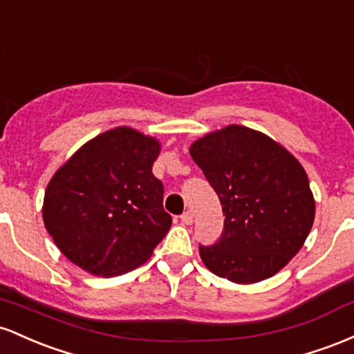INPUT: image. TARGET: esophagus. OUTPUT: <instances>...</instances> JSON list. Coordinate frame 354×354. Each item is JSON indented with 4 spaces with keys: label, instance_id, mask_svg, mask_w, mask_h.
I'll use <instances>...</instances> for the list:
<instances>
[{
    "label": "esophagus",
    "instance_id": "1",
    "mask_svg": "<svg viewBox=\"0 0 354 354\" xmlns=\"http://www.w3.org/2000/svg\"><path fill=\"white\" fill-rule=\"evenodd\" d=\"M180 221L184 222V224H187V225H190L194 222V216H192V212H190V210H187V212H184L180 216Z\"/></svg>",
    "mask_w": 354,
    "mask_h": 354
}]
</instances>
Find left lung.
I'll list each match as a JSON object with an SVG mask.
<instances>
[{
	"instance_id": "1",
	"label": "left lung",
	"mask_w": 354,
	"mask_h": 354,
	"mask_svg": "<svg viewBox=\"0 0 354 354\" xmlns=\"http://www.w3.org/2000/svg\"><path fill=\"white\" fill-rule=\"evenodd\" d=\"M190 156L225 216L219 241L198 245L205 268L237 284L281 271L315 222L303 165L268 135L241 125L204 135L190 145Z\"/></svg>"
}]
</instances>
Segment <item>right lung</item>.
<instances>
[{
    "mask_svg": "<svg viewBox=\"0 0 354 354\" xmlns=\"http://www.w3.org/2000/svg\"><path fill=\"white\" fill-rule=\"evenodd\" d=\"M153 137L117 127L80 147L51 177L43 221L58 249L95 276L144 264L172 225L164 184L152 174Z\"/></svg>",
    "mask_w": 354,
    "mask_h": 354,
    "instance_id": "obj_1",
    "label": "right lung"
}]
</instances>
